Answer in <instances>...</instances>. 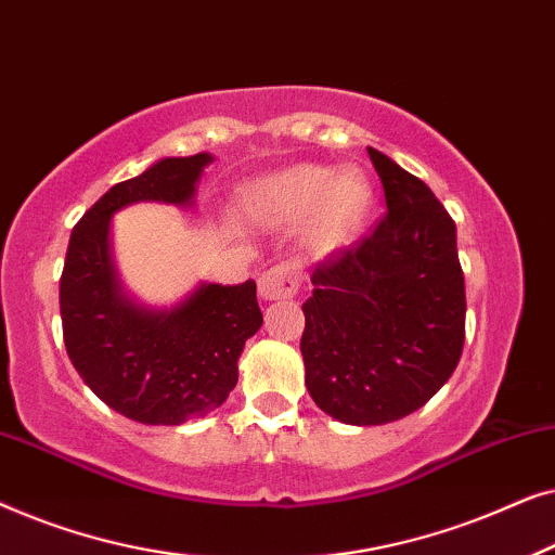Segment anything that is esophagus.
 <instances>
[{
    "instance_id": "1",
    "label": "esophagus",
    "mask_w": 555,
    "mask_h": 555,
    "mask_svg": "<svg viewBox=\"0 0 555 555\" xmlns=\"http://www.w3.org/2000/svg\"><path fill=\"white\" fill-rule=\"evenodd\" d=\"M257 291H260V298L264 302L293 298V295L298 293V272H295L291 264L270 268L268 272H262L260 280H257Z\"/></svg>"
}]
</instances>
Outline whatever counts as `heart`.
Segmentation results:
<instances>
[{
	"label": "heart",
	"mask_w": 555,
	"mask_h": 555,
	"mask_svg": "<svg viewBox=\"0 0 555 555\" xmlns=\"http://www.w3.org/2000/svg\"><path fill=\"white\" fill-rule=\"evenodd\" d=\"M374 207V184L359 169L298 164L249 181L242 209L262 227L308 224V242L331 255L346 247Z\"/></svg>",
	"instance_id": "1"
}]
</instances>
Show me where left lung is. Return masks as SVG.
<instances>
[{
  "label": "left lung",
  "mask_w": 555,
  "mask_h": 555,
  "mask_svg": "<svg viewBox=\"0 0 555 555\" xmlns=\"http://www.w3.org/2000/svg\"><path fill=\"white\" fill-rule=\"evenodd\" d=\"M386 215L369 240L310 275L300 353L325 414L371 427L422 409L457 369L465 278L457 230L431 189L369 149Z\"/></svg>",
  "instance_id": "left-lung-1"
}]
</instances>
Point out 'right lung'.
Wrapping results in <instances>:
<instances>
[{"mask_svg": "<svg viewBox=\"0 0 555 555\" xmlns=\"http://www.w3.org/2000/svg\"><path fill=\"white\" fill-rule=\"evenodd\" d=\"M211 154L158 158L111 186L70 234L60 278L63 338L75 371L98 399L141 424L177 427L222 406L237 361L262 325L257 285L199 283L173 306H146L120 283L113 215L139 202L194 207Z\"/></svg>", "mask_w": 555, "mask_h": 555, "instance_id": "obj_1", "label": "right lung"}]
</instances>
